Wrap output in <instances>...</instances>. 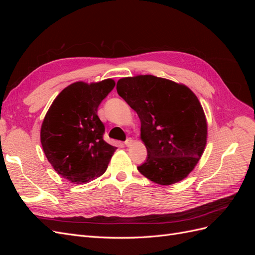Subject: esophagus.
I'll return each mask as SVG.
<instances>
[{"label": "esophagus", "mask_w": 255, "mask_h": 255, "mask_svg": "<svg viewBox=\"0 0 255 255\" xmlns=\"http://www.w3.org/2000/svg\"><path fill=\"white\" fill-rule=\"evenodd\" d=\"M132 143H133V139H132V138H128V139L125 141V144H126L127 146L132 145Z\"/></svg>", "instance_id": "esophagus-1"}]
</instances>
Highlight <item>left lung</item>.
<instances>
[{"label":"left lung","mask_w":255,"mask_h":255,"mask_svg":"<svg viewBox=\"0 0 255 255\" xmlns=\"http://www.w3.org/2000/svg\"><path fill=\"white\" fill-rule=\"evenodd\" d=\"M117 92L141 122L148 155L137 167L139 172L160 185L185 179L206 144V119L196 95L184 85L154 75L121 79Z\"/></svg>","instance_id":"8db88e82"}]
</instances>
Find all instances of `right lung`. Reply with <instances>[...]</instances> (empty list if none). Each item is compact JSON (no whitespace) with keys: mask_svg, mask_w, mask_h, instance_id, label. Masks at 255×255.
Instances as JSON below:
<instances>
[{"mask_svg":"<svg viewBox=\"0 0 255 255\" xmlns=\"http://www.w3.org/2000/svg\"><path fill=\"white\" fill-rule=\"evenodd\" d=\"M111 79L76 82L54 100L41 126L43 152L55 171L74 184L102 175L116 151L103 139L105 127L98 107L114 89Z\"/></svg>","mask_w":255,"mask_h":255,"instance_id":"add662e5","label":"right lung"}]
</instances>
